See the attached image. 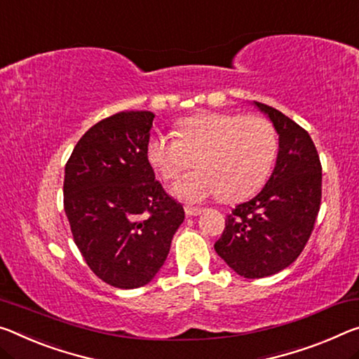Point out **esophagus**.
<instances>
[{"instance_id":"obj_1","label":"esophagus","mask_w":359,"mask_h":359,"mask_svg":"<svg viewBox=\"0 0 359 359\" xmlns=\"http://www.w3.org/2000/svg\"><path fill=\"white\" fill-rule=\"evenodd\" d=\"M203 212L201 208H191V206H185V214L189 217H195V215H200Z\"/></svg>"}]
</instances>
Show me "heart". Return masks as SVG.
<instances>
[{"label":"heart","mask_w":359,"mask_h":359,"mask_svg":"<svg viewBox=\"0 0 359 359\" xmlns=\"http://www.w3.org/2000/svg\"><path fill=\"white\" fill-rule=\"evenodd\" d=\"M177 134L158 133L147 144V158L164 180H175L174 195L196 204L219 196L243 201L257 193L270 177L278 151L273 124L262 116L208 113L179 123Z\"/></svg>","instance_id":"b5f03b06"}]
</instances>
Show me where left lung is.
<instances>
[{
    "instance_id": "left-lung-1",
    "label": "left lung",
    "mask_w": 359,
    "mask_h": 359,
    "mask_svg": "<svg viewBox=\"0 0 359 359\" xmlns=\"http://www.w3.org/2000/svg\"><path fill=\"white\" fill-rule=\"evenodd\" d=\"M278 133L276 166L257 196L226 215L215 252L244 278H265L292 264L304 251L321 204V163L304 128L260 102Z\"/></svg>"
}]
</instances>
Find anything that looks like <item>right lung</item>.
I'll return each instance as SVG.
<instances>
[{"mask_svg": "<svg viewBox=\"0 0 359 359\" xmlns=\"http://www.w3.org/2000/svg\"><path fill=\"white\" fill-rule=\"evenodd\" d=\"M151 111H119L94 124L65 164L64 208L89 269L119 289L149 284L185 219L147 158Z\"/></svg>", "mask_w": 359, "mask_h": 359, "instance_id": "obj_1", "label": "right lung"}]
</instances>
